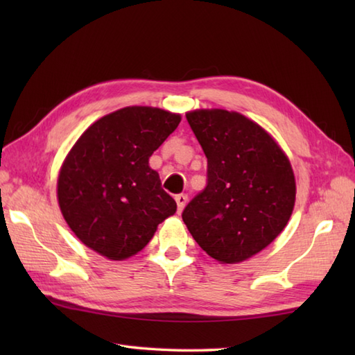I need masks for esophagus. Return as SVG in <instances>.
I'll use <instances>...</instances> for the list:
<instances>
[{
    "instance_id": "34e87169",
    "label": "esophagus",
    "mask_w": 355,
    "mask_h": 355,
    "mask_svg": "<svg viewBox=\"0 0 355 355\" xmlns=\"http://www.w3.org/2000/svg\"><path fill=\"white\" fill-rule=\"evenodd\" d=\"M175 201H177V207H178V212H182V210L184 209L186 202H187V195L186 193H180L175 197Z\"/></svg>"
}]
</instances>
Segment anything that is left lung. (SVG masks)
Here are the masks:
<instances>
[{
  "label": "left lung",
  "mask_w": 355,
  "mask_h": 355,
  "mask_svg": "<svg viewBox=\"0 0 355 355\" xmlns=\"http://www.w3.org/2000/svg\"><path fill=\"white\" fill-rule=\"evenodd\" d=\"M207 157V186L183 212L210 258L238 263L281 235L296 202L290 158L261 125L221 108L186 112Z\"/></svg>",
  "instance_id": "8db88e82"
}]
</instances>
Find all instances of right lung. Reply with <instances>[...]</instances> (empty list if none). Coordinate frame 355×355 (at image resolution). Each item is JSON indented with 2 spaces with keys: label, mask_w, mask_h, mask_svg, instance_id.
I'll use <instances>...</instances> for the list:
<instances>
[{
  "label": "right lung",
  "mask_w": 355,
  "mask_h": 355,
  "mask_svg": "<svg viewBox=\"0 0 355 355\" xmlns=\"http://www.w3.org/2000/svg\"><path fill=\"white\" fill-rule=\"evenodd\" d=\"M182 122L178 112L125 107L96 120L69 150L58 175V202L79 241L111 261L148 245L177 202L160 186L149 157Z\"/></svg>",
  "instance_id": "obj_1"
}]
</instances>
